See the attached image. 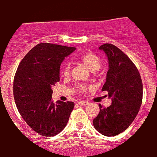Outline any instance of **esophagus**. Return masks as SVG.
<instances>
[{"mask_svg": "<svg viewBox=\"0 0 157 157\" xmlns=\"http://www.w3.org/2000/svg\"><path fill=\"white\" fill-rule=\"evenodd\" d=\"M77 104L80 105H88V102L86 101H79L77 102Z\"/></svg>", "mask_w": 157, "mask_h": 157, "instance_id": "esophagus-1", "label": "esophagus"}]
</instances>
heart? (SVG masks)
Returning a JSON list of instances; mask_svg holds the SVG:
<instances>
[{"instance_id":"heart-1","label":"heart","mask_w":157,"mask_h":157,"mask_svg":"<svg viewBox=\"0 0 157 157\" xmlns=\"http://www.w3.org/2000/svg\"><path fill=\"white\" fill-rule=\"evenodd\" d=\"M77 59L82 63H83L89 70L92 71L93 73H96L101 67V60H100V57L93 52H85V53L79 56ZM70 67L71 66H70L69 63L65 64L64 67L63 68V75L64 77L68 76L70 71ZM77 89L80 92H84L86 90V86L81 84L77 85Z\"/></svg>"}]
</instances>
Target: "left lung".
<instances>
[{
  "mask_svg": "<svg viewBox=\"0 0 157 157\" xmlns=\"http://www.w3.org/2000/svg\"><path fill=\"white\" fill-rule=\"evenodd\" d=\"M109 60V71L102 91H107L112 103L104 108L93 120L95 129L104 136H113L132 123L142 101V82L137 68L120 48L111 44L99 47Z\"/></svg>",
  "mask_w": 157,
  "mask_h": 157,
  "instance_id": "left-lung-1",
  "label": "left lung"
}]
</instances>
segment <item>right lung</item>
I'll list each match as a JSON object with an SVG mask.
<instances>
[{"mask_svg":"<svg viewBox=\"0 0 157 157\" xmlns=\"http://www.w3.org/2000/svg\"><path fill=\"white\" fill-rule=\"evenodd\" d=\"M76 48L41 43L20 63L13 82L15 104L24 121L44 136L58 134L66 127L73 102L52 100V86L60 81L61 63Z\"/></svg>","mask_w":157,"mask_h":157,"instance_id":"obj_1","label":"right lung"}]
</instances>
